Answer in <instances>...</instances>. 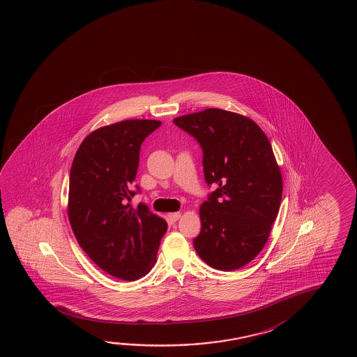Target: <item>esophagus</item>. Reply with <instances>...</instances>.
I'll list each match as a JSON object with an SVG mask.
<instances>
[{"label": "esophagus", "instance_id": "34e87169", "mask_svg": "<svg viewBox=\"0 0 357 357\" xmlns=\"http://www.w3.org/2000/svg\"><path fill=\"white\" fill-rule=\"evenodd\" d=\"M181 213H169V214H168V218H169L170 222H174L181 218Z\"/></svg>", "mask_w": 357, "mask_h": 357}]
</instances>
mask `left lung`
Instances as JSON below:
<instances>
[{"instance_id": "obj_1", "label": "left lung", "mask_w": 357, "mask_h": 357, "mask_svg": "<svg viewBox=\"0 0 357 357\" xmlns=\"http://www.w3.org/2000/svg\"><path fill=\"white\" fill-rule=\"evenodd\" d=\"M176 127L203 149L206 184L194 249L214 269L231 271L263 250L282 197V178L268 137L250 118L209 108L181 116Z\"/></svg>"}]
</instances>
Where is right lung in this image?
I'll use <instances>...</instances> for the list:
<instances>
[{
	"label": "right lung",
	"mask_w": 357,
	"mask_h": 357,
	"mask_svg": "<svg viewBox=\"0 0 357 357\" xmlns=\"http://www.w3.org/2000/svg\"><path fill=\"white\" fill-rule=\"evenodd\" d=\"M162 122L129 119L97 129L70 167L68 219L78 244L105 273L133 281L149 273L167 222L146 204H129L143 141Z\"/></svg>",
	"instance_id": "1"
}]
</instances>
